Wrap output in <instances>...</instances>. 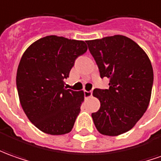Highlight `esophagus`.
Returning a JSON list of instances; mask_svg holds the SVG:
<instances>
[{"instance_id": "esophagus-1", "label": "esophagus", "mask_w": 161, "mask_h": 161, "mask_svg": "<svg viewBox=\"0 0 161 161\" xmlns=\"http://www.w3.org/2000/svg\"><path fill=\"white\" fill-rule=\"evenodd\" d=\"M84 93L85 98H89L92 95V91H84Z\"/></svg>"}]
</instances>
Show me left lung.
<instances>
[{
    "instance_id": "left-lung-1",
    "label": "left lung",
    "mask_w": 161,
    "mask_h": 161,
    "mask_svg": "<svg viewBox=\"0 0 161 161\" xmlns=\"http://www.w3.org/2000/svg\"><path fill=\"white\" fill-rule=\"evenodd\" d=\"M100 77L109 78L108 89H94L100 101L92 114L95 127L106 136H118L131 130L149 105L153 70L145 52L130 38L114 35L87 40Z\"/></svg>"
}]
</instances>
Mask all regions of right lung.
<instances>
[{"label": "right lung", "mask_w": 161, "mask_h": 161, "mask_svg": "<svg viewBox=\"0 0 161 161\" xmlns=\"http://www.w3.org/2000/svg\"><path fill=\"white\" fill-rule=\"evenodd\" d=\"M87 51L85 41L54 35L31 45L16 72L20 103L31 122L50 135L70 132L80 113L84 92L67 89L76 59Z\"/></svg>", "instance_id": "add662e5"}]
</instances>
